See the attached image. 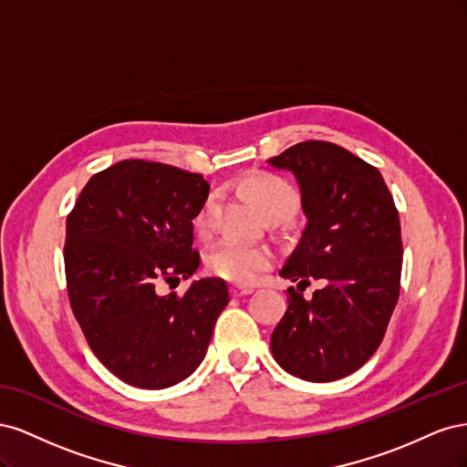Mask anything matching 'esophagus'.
<instances>
[{
	"mask_svg": "<svg viewBox=\"0 0 467 467\" xmlns=\"http://www.w3.org/2000/svg\"><path fill=\"white\" fill-rule=\"evenodd\" d=\"M230 292H232V296H235V298H239V296L251 294L253 288H251V286H244V285H232V286H230Z\"/></svg>",
	"mask_w": 467,
	"mask_h": 467,
	"instance_id": "1",
	"label": "esophagus"
}]
</instances>
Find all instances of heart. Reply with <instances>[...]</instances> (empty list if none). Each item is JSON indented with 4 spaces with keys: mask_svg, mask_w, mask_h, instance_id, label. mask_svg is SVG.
I'll use <instances>...</instances> for the list:
<instances>
[{
    "mask_svg": "<svg viewBox=\"0 0 467 467\" xmlns=\"http://www.w3.org/2000/svg\"><path fill=\"white\" fill-rule=\"evenodd\" d=\"M245 192L255 202L266 220H286L300 204V194L292 182L276 173H257L245 181ZM214 218V199L208 196L192 220L194 230L201 237L212 232ZM273 265V253L265 245H251L223 239L210 247L206 253V268L210 275L218 278L247 285L255 276Z\"/></svg>",
    "mask_w": 467,
    "mask_h": 467,
    "instance_id": "heart-1",
    "label": "heart"
}]
</instances>
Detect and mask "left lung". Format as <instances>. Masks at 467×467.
<instances>
[{"instance_id": "1", "label": "left lung", "mask_w": 467, "mask_h": 467, "mask_svg": "<svg viewBox=\"0 0 467 467\" xmlns=\"http://www.w3.org/2000/svg\"><path fill=\"white\" fill-rule=\"evenodd\" d=\"M268 163L298 179L307 218L280 271L298 288H288L273 357L307 381L345 378L370 360L400 298V212L378 169L337 144L307 140ZM312 279L324 288L306 301L301 292Z\"/></svg>"}]
</instances>
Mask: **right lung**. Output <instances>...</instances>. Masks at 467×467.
Here are the masks:
<instances>
[{"instance_id": "add662e5", "label": "right lung", "mask_w": 467, "mask_h": 467, "mask_svg": "<svg viewBox=\"0 0 467 467\" xmlns=\"http://www.w3.org/2000/svg\"><path fill=\"white\" fill-rule=\"evenodd\" d=\"M210 185L199 173L124 160L95 173L66 220L67 298L95 357L126 384L161 389L191 376L228 306V285L202 278L179 296L160 286L201 265L196 212Z\"/></svg>"}]
</instances>
